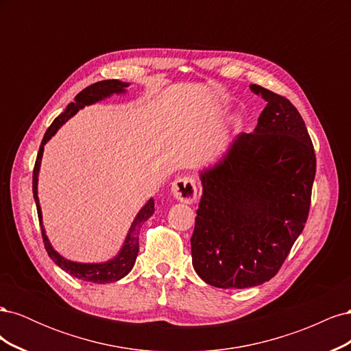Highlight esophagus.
I'll return each instance as SVG.
<instances>
[{
    "mask_svg": "<svg viewBox=\"0 0 351 351\" xmlns=\"http://www.w3.org/2000/svg\"><path fill=\"white\" fill-rule=\"evenodd\" d=\"M173 196L184 204H193L197 196L196 180L193 177H178L171 186Z\"/></svg>",
    "mask_w": 351,
    "mask_h": 351,
    "instance_id": "1",
    "label": "esophagus"
}]
</instances>
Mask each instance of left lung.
Here are the masks:
<instances>
[{"label": "left lung", "mask_w": 351, "mask_h": 351, "mask_svg": "<svg viewBox=\"0 0 351 351\" xmlns=\"http://www.w3.org/2000/svg\"><path fill=\"white\" fill-rule=\"evenodd\" d=\"M267 101L253 133L200 174L193 268L218 289H247L277 275L309 217L316 156L300 112L282 95Z\"/></svg>", "instance_id": "1"}]
</instances>
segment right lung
I'll list each match as a JSON object with an SVG mask.
<instances>
[{"label":"right lung","mask_w":351,"mask_h":351,"mask_svg":"<svg viewBox=\"0 0 351 351\" xmlns=\"http://www.w3.org/2000/svg\"><path fill=\"white\" fill-rule=\"evenodd\" d=\"M129 86V83H123L120 80H102L90 84L86 89H83L79 92L74 98L73 102L67 105V108L64 112H61L57 119L52 121V124L48 127L47 133L44 134V139H42V143L39 146V152L35 161V168H34V180H32V190H34V197L36 202V209H38V217L40 222V231H42V240H44V246L47 249L48 256L54 261L58 267L69 272L73 277H76L83 281H89V282H97V284H105V282H114L119 281L120 278L125 277L133 268V265L136 262V256L139 253V231L143 222L149 218L154 214V199L147 200V204L141 209L139 214L134 218L133 224L129 230V234H127V239L124 241V246L121 252L119 253V256L114 258L110 262L105 263H77V262H71L67 261L52 249L49 244V240L45 234L44 226H42V215H40V206H39V199H38V173H39V167H40V159L42 154H44V145L51 139V136H54L56 132L60 129V127L67 121L71 115L76 114L80 108H83L84 105H90L93 102H98L104 98L110 97L112 93H123L125 92V88Z\"/></svg>","instance_id":"obj_1"}]
</instances>
